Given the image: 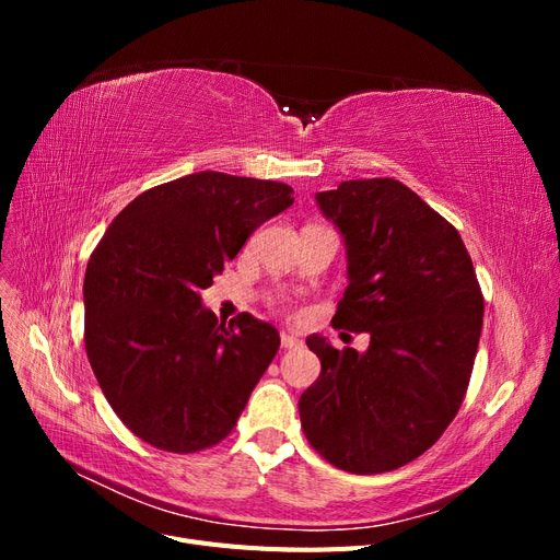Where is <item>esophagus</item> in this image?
Returning <instances> with one entry per match:
<instances>
[{
  "instance_id": "obj_1",
  "label": "esophagus",
  "mask_w": 560,
  "mask_h": 560,
  "mask_svg": "<svg viewBox=\"0 0 560 560\" xmlns=\"http://www.w3.org/2000/svg\"><path fill=\"white\" fill-rule=\"evenodd\" d=\"M280 346H282L284 350H292V348H299L301 341H299V338H296L294 334L282 331V334H280Z\"/></svg>"
}]
</instances>
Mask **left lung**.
<instances>
[{"instance_id": "8db88e82", "label": "left lung", "mask_w": 560, "mask_h": 560, "mask_svg": "<svg viewBox=\"0 0 560 560\" xmlns=\"http://www.w3.org/2000/svg\"><path fill=\"white\" fill-rule=\"evenodd\" d=\"M341 231L348 287L334 329L369 348L306 343L322 362L301 395L311 446L352 474L393 471L425 453L465 399L483 325V294L453 224L397 179H350L319 191Z\"/></svg>"}]
</instances>
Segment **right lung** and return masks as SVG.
<instances>
[{
    "label": "right lung",
    "mask_w": 560,
    "mask_h": 560,
    "mask_svg": "<svg viewBox=\"0 0 560 560\" xmlns=\"http://www.w3.org/2000/svg\"><path fill=\"white\" fill-rule=\"evenodd\" d=\"M292 194L282 182L194 173L128 202L93 249L86 354L114 413L142 442L196 453L235 428L280 334L249 313L219 325L200 292Z\"/></svg>",
    "instance_id": "right-lung-1"
}]
</instances>
